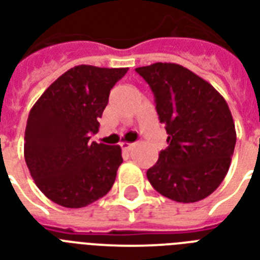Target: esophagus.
I'll list each match as a JSON object with an SVG mask.
<instances>
[{
  "mask_svg": "<svg viewBox=\"0 0 260 260\" xmlns=\"http://www.w3.org/2000/svg\"><path fill=\"white\" fill-rule=\"evenodd\" d=\"M120 146H121V148L122 150H125V151H129L131 148H132V147L135 146L134 143H129V142H122L121 144H120Z\"/></svg>",
  "mask_w": 260,
  "mask_h": 260,
  "instance_id": "34e87169",
  "label": "esophagus"
}]
</instances>
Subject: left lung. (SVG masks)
<instances>
[{"label":"left lung","instance_id":"8db88e82","mask_svg":"<svg viewBox=\"0 0 260 260\" xmlns=\"http://www.w3.org/2000/svg\"><path fill=\"white\" fill-rule=\"evenodd\" d=\"M155 94L169 147L148 169L158 193L190 204L213 193L230 170L236 129L228 104L208 81L177 63L138 67Z\"/></svg>","mask_w":260,"mask_h":260}]
</instances>
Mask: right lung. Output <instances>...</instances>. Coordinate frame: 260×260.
<instances>
[{
    "label": "right lung",
    "mask_w": 260,
    "mask_h": 260,
    "mask_svg": "<svg viewBox=\"0 0 260 260\" xmlns=\"http://www.w3.org/2000/svg\"><path fill=\"white\" fill-rule=\"evenodd\" d=\"M128 71L81 64L67 70L35 102L28 116L24 156L40 191L64 208L104 197L122 163L121 147L90 142L110 89Z\"/></svg>",
    "instance_id": "obj_1"
}]
</instances>
